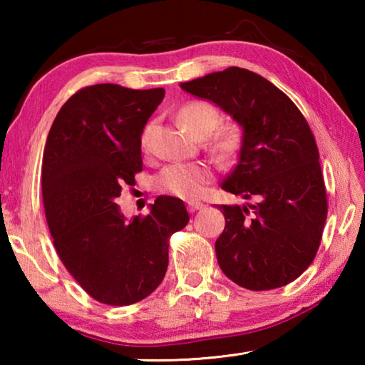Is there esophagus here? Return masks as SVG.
Instances as JSON below:
<instances>
[{"instance_id": "1", "label": "esophagus", "mask_w": 365, "mask_h": 365, "mask_svg": "<svg viewBox=\"0 0 365 365\" xmlns=\"http://www.w3.org/2000/svg\"><path fill=\"white\" fill-rule=\"evenodd\" d=\"M205 207V205H202L201 201H188V211L190 212H196L200 211V209Z\"/></svg>"}]
</instances>
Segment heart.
<instances>
[{
  "label": "heart",
  "mask_w": 365,
  "mask_h": 365,
  "mask_svg": "<svg viewBox=\"0 0 365 365\" xmlns=\"http://www.w3.org/2000/svg\"><path fill=\"white\" fill-rule=\"evenodd\" d=\"M178 119L196 137L209 138L211 150L222 158L230 156L237 150L240 141V130L233 123L220 125V114L217 108L209 101H190L182 106ZM153 133V123H148L141 132V146L143 150L150 148ZM212 170L209 165L201 163H174L163 169L158 183L165 193L180 197H196L202 195L206 185L211 182Z\"/></svg>",
  "instance_id": "obj_1"
}]
</instances>
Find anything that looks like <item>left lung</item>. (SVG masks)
Here are the masks:
<instances>
[{"mask_svg":"<svg viewBox=\"0 0 365 365\" xmlns=\"http://www.w3.org/2000/svg\"><path fill=\"white\" fill-rule=\"evenodd\" d=\"M243 127L238 163L222 190L256 197L225 206L215 242L224 274L252 292L285 287L316 257L327 220V190L311 127L296 104L256 72L228 67L182 83Z\"/></svg>","mask_w":365,"mask_h":365,"instance_id":"1","label":"left lung"}]
</instances>
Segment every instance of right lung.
<instances>
[{"label":"right lung","instance_id":"add662e5","mask_svg":"<svg viewBox=\"0 0 365 365\" xmlns=\"http://www.w3.org/2000/svg\"><path fill=\"white\" fill-rule=\"evenodd\" d=\"M164 95V88L85 86L49 128L41 164L49 233L67 272L103 304L150 296L168 270L170 237L190 220L178 197L158 196L132 222L114 202L143 170L141 132Z\"/></svg>","mask_w":365,"mask_h":365}]
</instances>
